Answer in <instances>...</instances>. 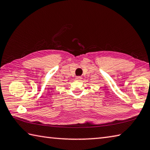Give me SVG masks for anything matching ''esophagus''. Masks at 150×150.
Here are the masks:
<instances>
[{"mask_svg":"<svg viewBox=\"0 0 150 150\" xmlns=\"http://www.w3.org/2000/svg\"><path fill=\"white\" fill-rule=\"evenodd\" d=\"M81 79H82V77H80V76H79V77H76L75 79H76V80H77V81H79V80H81Z\"/></svg>","mask_w":150,"mask_h":150,"instance_id":"obj_1","label":"esophagus"}]
</instances>
